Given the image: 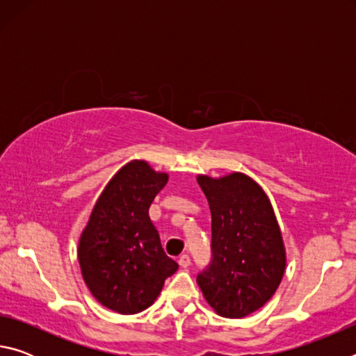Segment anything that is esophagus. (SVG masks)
Instances as JSON below:
<instances>
[{
	"label": "esophagus",
	"mask_w": 356,
	"mask_h": 356,
	"mask_svg": "<svg viewBox=\"0 0 356 356\" xmlns=\"http://www.w3.org/2000/svg\"><path fill=\"white\" fill-rule=\"evenodd\" d=\"M190 264H191V259H190L188 254H180V256H179V265H180V267L186 268Z\"/></svg>",
	"instance_id": "obj_1"
}]
</instances>
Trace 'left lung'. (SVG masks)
<instances>
[{
	"label": "left lung",
	"instance_id": "left-lung-1",
	"mask_svg": "<svg viewBox=\"0 0 356 356\" xmlns=\"http://www.w3.org/2000/svg\"><path fill=\"white\" fill-rule=\"evenodd\" d=\"M212 213V261L197 284L216 314L242 318L272 298L286 270L281 231L267 195L242 172L197 176Z\"/></svg>",
	"mask_w": 356,
	"mask_h": 356
}]
</instances>
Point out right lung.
<instances>
[{
	"instance_id": "right-lung-1",
	"label": "right lung",
	"mask_w": 356,
	"mask_h": 356,
	"mask_svg": "<svg viewBox=\"0 0 356 356\" xmlns=\"http://www.w3.org/2000/svg\"><path fill=\"white\" fill-rule=\"evenodd\" d=\"M168 182L146 161L114 174L92 209L78 243V262L89 291L105 308L136 314L154 303L179 265L165 254L149 207Z\"/></svg>"
}]
</instances>
